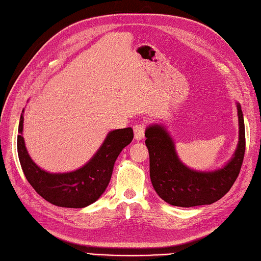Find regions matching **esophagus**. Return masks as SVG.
<instances>
[{
    "instance_id": "1",
    "label": "esophagus",
    "mask_w": 261,
    "mask_h": 261,
    "mask_svg": "<svg viewBox=\"0 0 261 261\" xmlns=\"http://www.w3.org/2000/svg\"><path fill=\"white\" fill-rule=\"evenodd\" d=\"M133 129H134V138L136 141H141L143 140V137L145 135V124L140 123L135 125L133 127Z\"/></svg>"
}]
</instances>
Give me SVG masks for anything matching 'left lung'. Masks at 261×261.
<instances>
[{"mask_svg": "<svg viewBox=\"0 0 261 261\" xmlns=\"http://www.w3.org/2000/svg\"><path fill=\"white\" fill-rule=\"evenodd\" d=\"M239 142L232 158L213 171L190 169L180 160L171 135L162 124L145 129V144L150 154V177L154 190L168 204L194 207L215 203L234 184L246 151V132L241 106L237 102Z\"/></svg>", "mask_w": 261, "mask_h": 261, "instance_id": "obj_1", "label": "left lung"}]
</instances>
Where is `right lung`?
Instances as JSON below:
<instances>
[{
    "instance_id": "obj_1",
    "label": "right lung",
    "mask_w": 261,
    "mask_h": 261,
    "mask_svg": "<svg viewBox=\"0 0 261 261\" xmlns=\"http://www.w3.org/2000/svg\"><path fill=\"white\" fill-rule=\"evenodd\" d=\"M23 113L18 128V155L27 180L42 198L50 204L83 208L97 201L108 187L117 158L133 141L130 127L110 130L98 151L90 160L74 171L53 173L41 169L27 151L23 132Z\"/></svg>"
}]
</instances>
